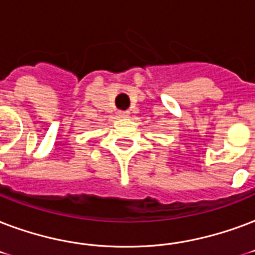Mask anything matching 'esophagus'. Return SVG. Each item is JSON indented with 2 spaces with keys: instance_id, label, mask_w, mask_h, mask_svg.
Listing matches in <instances>:
<instances>
[{
  "instance_id": "34e87169",
  "label": "esophagus",
  "mask_w": 255,
  "mask_h": 255,
  "mask_svg": "<svg viewBox=\"0 0 255 255\" xmlns=\"http://www.w3.org/2000/svg\"><path fill=\"white\" fill-rule=\"evenodd\" d=\"M129 112H124V110H120V112H118L117 113V116L120 118H128L129 117Z\"/></svg>"
}]
</instances>
